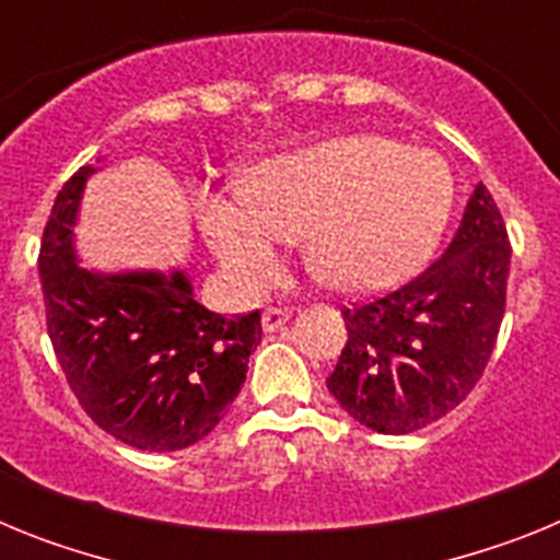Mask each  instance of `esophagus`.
<instances>
[{
  "label": "esophagus",
  "instance_id": "34e87169",
  "mask_svg": "<svg viewBox=\"0 0 560 560\" xmlns=\"http://www.w3.org/2000/svg\"><path fill=\"white\" fill-rule=\"evenodd\" d=\"M289 316L291 308H285V305H269V308L264 311V330L266 334H275V330H280L289 323Z\"/></svg>",
  "mask_w": 560,
  "mask_h": 560
}]
</instances>
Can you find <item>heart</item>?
Listing matches in <instances>:
<instances>
[{
	"label": "heart",
	"mask_w": 560,
	"mask_h": 560,
	"mask_svg": "<svg viewBox=\"0 0 560 560\" xmlns=\"http://www.w3.org/2000/svg\"><path fill=\"white\" fill-rule=\"evenodd\" d=\"M457 179L432 148L350 133L266 162L252 190H201L199 219L237 285L264 289L277 249L308 230V255L339 289L398 283L434 252Z\"/></svg>",
	"instance_id": "b5f03b06"
}]
</instances>
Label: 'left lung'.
<instances>
[{
  "label": "left lung",
  "instance_id": "obj_1",
  "mask_svg": "<svg viewBox=\"0 0 560 560\" xmlns=\"http://www.w3.org/2000/svg\"><path fill=\"white\" fill-rule=\"evenodd\" d=\"M511 241L477 185L452 244L418 277L341 305L348 345L328 389L361 427L409 434L459 407L482 378L508 300Z\"/></svg>",
  "mask_w": 560,
  "mask_h": 560
}]
</instances>
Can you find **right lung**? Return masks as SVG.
<instances>
[{"mask_svg": "<svg viewBox=\"0 0 560 560\" xmlns=\"http://www.w3.org/2000/svg\"><path fill=\"white\" fill-rule=\"evenodd\" d=\"M92 167L58 192L38 249L47 334L83 412L142 452H179L219 427L260 345V311L226 319L185 275L103 277L78 266L72 230Z\"/></svg>", "mask_w": 560, "mask_h": 560, "instance_id": "obj_1", "label": "right lung"}]
</instances>
